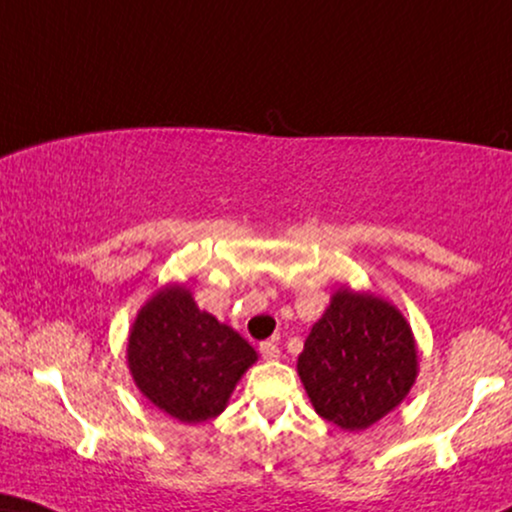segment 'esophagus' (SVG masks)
I'll return each mask as SVG.
<instances>
[{"label":"esophagus","mask_w":512,"mask_h":512,"mask_svg":"<svg viewBox=\"0 0 512 512\" xmlns=\"http://www.w3.org/2000/svg\"><path fill=\"white\" fill-rule=\"evenodd\" d=\"M260 354L264 359H278L281 357V349H278V345L274 340H264V342H260Z\"/></svg>","instance_id":"34e87169"}]
</instances>
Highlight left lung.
I'll list each match as a JSON object with an SVG mask.
<instances>
[{"label": "left lung", "mask_w": 512, "mask_h": 512, "mask_svg": "<svg viewBox=\"0 0 512 512\" xmlns=\"http://www.w3.org/2000/svg\"><path fill=\"white\" fill-rule=\"evenodd\" d=\"M418 352L390 302L342 288L314 323L297 359L316 413L342 430H366L411 390Z\"/></svg>", "instance_id": "1"}]
</instances>
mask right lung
<instances>
[{"label":"right lung","mask_w":512,"mask_h":512,"mask_svg":"<svg viewBox=\"0 0 512 512\" xmlns=\"http://www.w3.org/2000/svg\"><path fill=\"white\" fill-rule=\"evenodd\" d=\"M127 361L134 383L160 411L203 423L224 411L257 354L234 328L200 312L189 290L172 286L139 312Z\"/></svg>","instance_id":"obj_1"}]
</instances>
